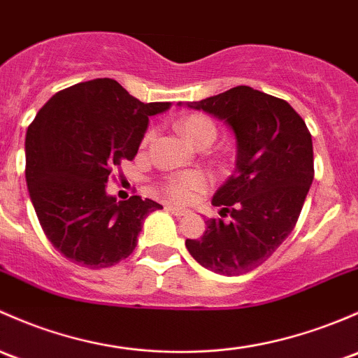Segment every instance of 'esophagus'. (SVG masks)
<instances>
[{"label":"esophagus","instance_id":"obj_1","mask_svg":"<svg viewBox=\"0 0 358 358\" xmlns=\"http://www.w3.org/2000/svg\"><path fill=\"white\" fill-rule=\"evenodd\" d=\"M166 209H168L171 214H175V216H185V214L189 213V210H187V209L178 208V206H173V204H168Z\"/></svg>","mask_w":358,"mask_h":358}]
</instances>
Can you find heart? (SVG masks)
<instances>
[{"instance_id":"obj_1","label":"heart","mask_w":358,"mask_h":358,"mask_svg":"<svg viewBox=\"0 0 358 358\" xmlns=\"http://www.w3.org/2000/svg\"><path fill=\"white\" fill-rule=\"evenodd\" d=\"M178 129L185 135L187 138L195 145H202L206 142H213L216 138V127L210 122L209 118L202 115H189L183 116L178 122ZM154 131L150 130L145 134L144 144L152 138ZM209 185V180L204 173L201 171H185V173H176V175H171L164 182L163 189L173 201L176 202H190L199 192L206 190Z\"/></svg>"}]
</instances>
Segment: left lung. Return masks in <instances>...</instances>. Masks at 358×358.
<instances>
[{
	"label": "left lung",
	"instance_id": "1",
	"mask_svg": "<svg viewBox=\"0 0 358 358\" xmlns=\"http://www.w3.org/2000/svg\"><path fill=\"white\" fill-rule=\"evenodd\" d=\"M228 123L235 134V173L213 204L231 221H206L204 235L187 240L190 255L224 276L259 268L295 228L314 180V150L306 122L287 101L238 85L189 103Z\"/></svg>",
	"mask_w": 358,
	"mask_h": 358
}]
</instances>
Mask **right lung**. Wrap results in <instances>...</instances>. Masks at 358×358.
I'll list each match as a JSON object with an SVG mask.
<instances>
[{
  "label": "right lung",
  "mask_w": 358,
  "mask_h": 358,
  "mask_svg": "<svg viewBox=\"0 0 358 358\" xmlns=\"http://www.w3.org/2000/svg\"><path fill=\"white\" fill-rule=\"evenodd\" d=\"M169 103H142L113 78L56 92L25 135V180L48 240L75 264L110 268L127 259L149 213L163 209L131 195L106 194L113 168L131 161L149 116Z\"/></svg>",
  "instance_id": "add662e5"
}]
</instances>
